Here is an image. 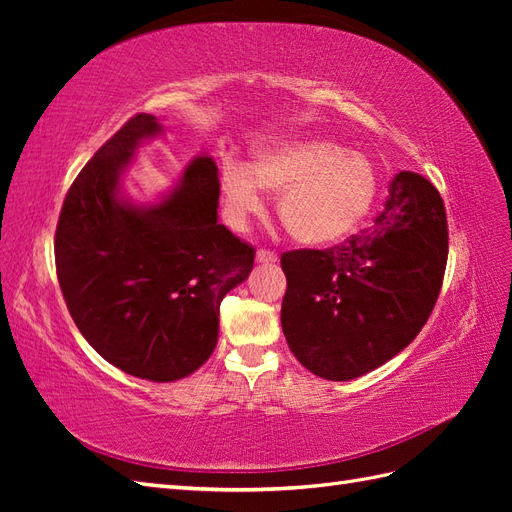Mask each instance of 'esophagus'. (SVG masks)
<instances>
[{
    "label": "esophagus",
    "mask_w": 512,
    "mask_h": 512,
    "mask_svg": "<svg viewBox=\"0 0 512 512\" xmlns=\"http://www.w3.org/2000/svg\"><path fill=\"white\" fill-rule=\"evenodd\" d=\"M256 262H260V265H275V262H277V254H273V252H269V250H258Z\"/></svg>",
    "instance_id": "obj_1"
}]
</instances>
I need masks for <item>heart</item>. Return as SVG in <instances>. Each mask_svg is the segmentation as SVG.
Returning a JSON list of instances; mask_svg holds the SVG:
<instances>
[{
  "label": "heart",
  "mask_w": 512,
  "mask_h": 512,
  "mask_svg": "<svg viewBox=\"0 0 512 512\" xmlns=\"http://www.w3.org/2000/svg\"><path fill=\"white\" fill-rule=\"evenodd\" d=\"M260 190L280 194L277 213L294 241L331 245L367 218L378 175L363 153L327 138H290L260 147L247 168L222 164L220 196L232 226L243 228L262 209Z\"/></svg>",
  "instance_id": "heart-1"
}]
</instances>
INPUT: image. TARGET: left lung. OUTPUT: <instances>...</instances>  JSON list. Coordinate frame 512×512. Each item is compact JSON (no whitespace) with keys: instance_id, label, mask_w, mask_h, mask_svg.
<instances>
[{"instance_id":"obj_1","label":"left lung","mask_w":512,"mask_h":512,"mask_svg":"<svg viewBox=\"0 0 512 512\" xmlns=\"http://www.w3.org/2000/svg\"><path fill=\"white\" fill-rule=\"evenodd\" d=\"M448 256L444 203L423 175L401 170L374 226L331 250L282 256V329L297 361L346 382L391 361L423 329Z\"/></svg>"}]
</instances>
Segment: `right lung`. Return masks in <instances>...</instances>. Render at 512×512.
<instances>
[{
    "instance_id": "1",
    "label": "right lung",
    "mask_w": 512,
    "mask_h": 512,
    "mask_svg": "<svg viewBox=\"0 0 512 512\" xmlns=\"http://www.w3.org/2000/svg\"><path fill=\"white\" fill-rule=\"evenodd\" d=\"M164 132L134 115L74 179L55 232L68 312L102 359L130 376L175 382L218 344L220 303L247 280L254 247L218 222L220 177L198 156L156 203H134L123 173Z\"/></svg>"
}]
</instances>
